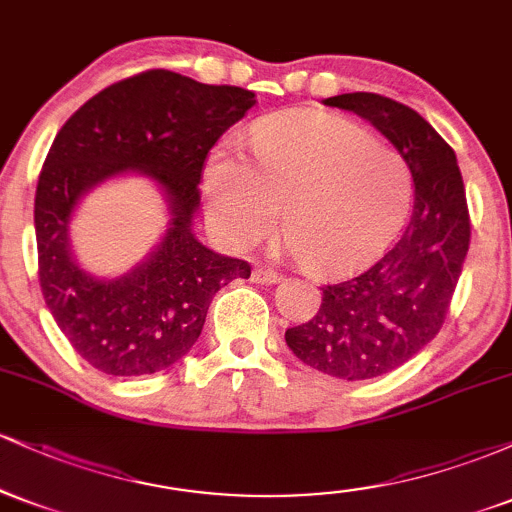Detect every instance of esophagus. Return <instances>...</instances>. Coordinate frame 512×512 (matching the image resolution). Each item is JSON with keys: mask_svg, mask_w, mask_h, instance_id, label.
<instances>
[{"mask_svg": "<svg viewBox=\"0 0 512 512\" xmlns=\"http://www.w3.org/2000/svg\"><path fill=\"white\" fill-rule=\"evenodd\" d=\"M279 279L281 276L279 272H274V269H255V272H252V281H255V284H276Z\"/></svg>", "mask_w": 512, "mask_h": 512, "instance_id": "obj_1", "label": "esophagus"}]
</instances>
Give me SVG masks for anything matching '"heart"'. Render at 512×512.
<instances>
[{"label": "heart", "mask_w": 512, "mask_h": 512, "mask_svg": "<svg viewBox=\"0 0 512 512\" xmlns=\"http://www.w3.org/2000/svg\"><path fill=\"white\" fill-rule=\"evenodd\" d=\"M414 180L392 146L346 117L286 113L250 137V163L216 151L204 170L207 211L231 248L276 228L310 272L349 274L383 252L409 214Z\"/></svg>", "instance_id": "1"}]
</instances>
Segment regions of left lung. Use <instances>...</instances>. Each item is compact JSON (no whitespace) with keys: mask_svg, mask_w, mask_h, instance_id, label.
<instances>
[{"mask_svg":"<svg viewBox=\"0 0 512 512\" xmlns=\"http://www.w3.org/2000/svg\"><path fill=\"white\" fill-rule=\"evenodd\" d=\"M325 105L366 117L414 178L402 238L354 279L322 286V305L286 344L305 366L342 380L392 373L443 327L472 238L460 166L450 144L409 105L380 93H342Z\"/></svg>","mask_w":512,"mask_h":512,"instance_id":"obj_1","label":"left lung"}]
</instances>
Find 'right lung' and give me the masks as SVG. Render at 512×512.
Listing matches in <instances>:
<instances>
[{
	"mask_svg": "<svg viewBox=\"0 0 512 512\" xmlns=\"http://www.w3.org/2000/svg\"><path fill=\"white\" fill-rule=\"evenodd\" d=\"M240 86H209L149 69L103 88L64 122L35 190L38 279L74 351L113 378L166 370L195 346L211 298L250 264L204 248L192 233L211 146L255 105ZM125 169L164 187L171 226L162 245L120 280L88 277L68 252V221L84 191Z\"/></svg>",
	"mask_w": 512,
	"mask_h": 512,
	"instance_id": "right-lung-1",
	"label": "right lung"
}]
</instances>
